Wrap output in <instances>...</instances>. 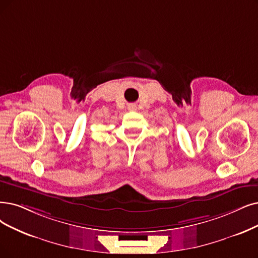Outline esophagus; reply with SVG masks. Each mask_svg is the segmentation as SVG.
<instances>
[{"label":"esophagus","mask_w":258,"mask_h":258,"mask_svg":"<svg viewBox=\"0 0 258 258\" xmlns=\"http://www.w3.org/2000/svg\"><path fill=\"white\" fill-rule=\"evenodd\" d=\"M128 110L135 111V110H137V106H136V105H129V106H128Z\"/></svg>","instance_id":"1"}]
</instances>
